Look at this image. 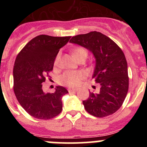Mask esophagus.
Returning <instances> with one entry per match:
<instances>
[{
  "label": "esophagus",
  "mask_w": 147,
  "mask_h": 147,
  "mask_svg": "<svg viewBox=\"0 0 147 147\" xmlns=\"http://www.w3.org/2000/svg\"><path fill=\"white\" fill-rule=\"evenodd\" d=\"M78 90V88H74V87H69L68 88V92H77Z\"/></svg>",
  "instance_id": "esophagus-1"
}]
</instances>
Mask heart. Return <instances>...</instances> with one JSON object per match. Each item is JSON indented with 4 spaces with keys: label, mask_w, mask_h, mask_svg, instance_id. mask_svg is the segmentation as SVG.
<instances>
[{
    "label": "heart",
    "mask_w": 147,
    "mask_h": 147,
    "mask_svg": "<svg viewBox=\"0 0 147 147\" xmlns=\"http://www.w3.org/2000/svg\"><path fill=\"white\" fill-rule=\"evenodd\" d=\"M73 55L77 60L83 57H87V52L84 48L81 47H76L73 50ZM60 59V53L56 55L55 58L54 65H57L58 64ZM84 78V74L80 71H69L63 74V76L60 78V82L63 84L69 86V87H75L78 86L82 82V80Z\"/></svg>",
    "instance_id": "obj_1"
}]
</instances>
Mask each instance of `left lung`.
I'll return each instance as SVG.
<instances>
[{"label": "left lung", "instance_id": "8db88e82", "mask_svg": "<svg viewBox=\"0 0 147 147\" xmlns=\"http://www.w3.org/2000/svg\"><path fill=\"white\" fill-rule=\"evenodd\" d=\"M85 47L95 57L92 78L100 83L99 93L90 92L82 101L84 109L97 117H105L121 107L129 89L127 63L121 48L104 34L92 31L74 36L69 40Z\"/></svg>", "mask_w": 147, "mask_h": 147}]
</instances>
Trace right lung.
Here are the masks:
<instances>
[{"instance_id": "add662e5", "label": "right lung", "mask_w": 147, "mask_h": 147, "mask_svg": "<svg viewBox=\"0 0 147 147\" xmlns=\"http://www.w3.org/2000/svg\"><path fill=\"white\" fill-rule=\"evenodd\" d=\"M40 35L26 44L18 53L13 67V90L22 107L33 117L50 119L63 109L62 97L68 91L57 86L53 93H45L42 83L54 66L56 55L70 39Z\"/></svg>"}]
</instances>
